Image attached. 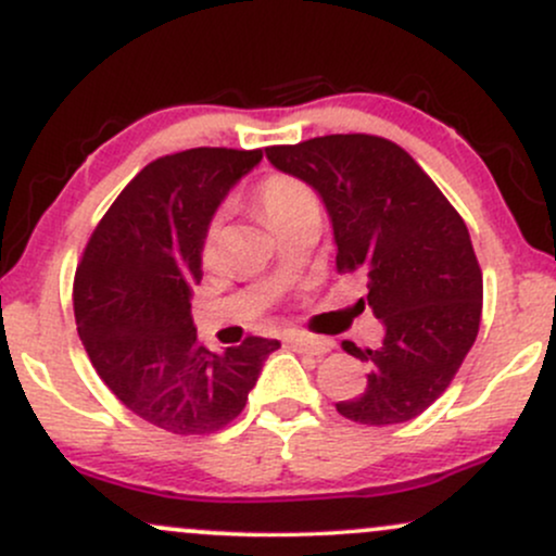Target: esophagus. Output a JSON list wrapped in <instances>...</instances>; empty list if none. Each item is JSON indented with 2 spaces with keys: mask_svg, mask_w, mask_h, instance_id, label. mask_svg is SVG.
Returning <instances> with one entry per match:
<instances>
[{
  "mask_svg": "<svg viewBox=\"0 0 556 556\" xmlns=\"http://www.w3.org/2000/svg\"><path fill=\"white\" fill-rule=\"evenodd\" d=\"M287 344L295 348L298 353H308V355H327L331 350V340L311 337V334H287Z\"/></svg>",
  "mask_w": 556,
  "mask_h": 556,
  "instance_id": "1",
  "label": "esophagus"
}]
</instances>
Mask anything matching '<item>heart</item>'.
<instances>
[{
    "mask_svg": "<svg viewBox=\"0 0 556 556\" xmlns=\"http://www.w3.org/2000/svg\"><path fill=\"white\" fill-rule=\"evenodd\" d=\"M256 203L269 222L271 229H282L287 222H292L300 214L318 212L316 193L303 180L292 175H269L258 182L256 188ZM219 216H214L203 229L201 238V261L203 264H214L216 251H219Z\"/></svg>",
    "mask_w": 556,
    "mask_h": 556,
    "instance_id": "b5f03b06",
    "label": "heart"
}]
</instances>
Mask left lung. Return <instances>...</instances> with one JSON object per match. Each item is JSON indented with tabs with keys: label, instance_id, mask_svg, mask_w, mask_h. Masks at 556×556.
<instances>
[{
	"label": "left lung",
	"instance_id": "8db88e82",
	"mask_svg": "<svg viewBox=\"0 0 556 556\" xmlns=\"http://www.w3.org/2000/svg\"><path fill=\"white\" fill-rule=\"evenodd\" d=\"M266 159L308 182L327 206L337 271H361L384 324V342L361 350L371 363L358 397L337 402L340 416L366 426L413 420L455 379L473 348L483 308V277L468 227L416 159L366 132L271 146Z\"/></svg>",
	"mask_w": 556,
	"mask_h": 556
}]
</instances>
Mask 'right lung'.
Wrapping results in <instances>:
<instances>
[{"label": "right lung", "instance_id": "1", "mask_svg": "<svg viewBox=\"0 0 556 556\" xmlns=\"http://www.w3.org/2000/svg\"><path fill=\"white\" fill-rule=\"evenodd\" d=\"M261 149H190L127 182L75 271L73 308L96 374L136 416L169 433H214L240 416L277 340L212 353L195 340L190 298L201 238Z\"/></svg>", "mask_w": 556, "mask_h": 556}]
</instances>
